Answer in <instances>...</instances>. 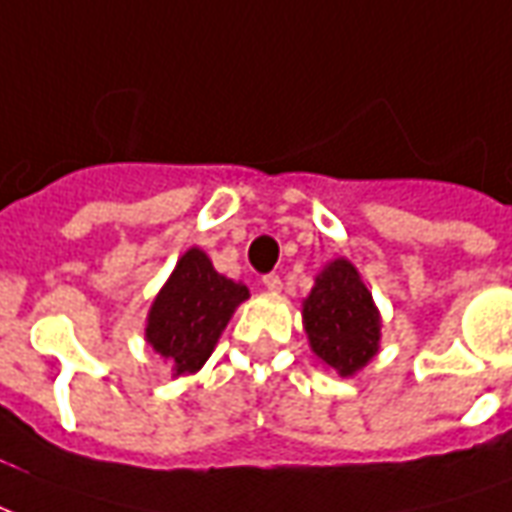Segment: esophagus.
I'll return each instance as SVG.
<instances>
[{"instance_id":"34e87169","label":"esophagus","mask_w":512,"mask_h":512,"mask_svg":"<svg viewBox=\"0 0 512 512\" xmlns=\"http://www.w3.org/2000/svg\"><path fill=\"white\" fill-rule=\"evenodd\" d=\"M263 285H266L271 293H279V290H282V277H279V274H266V277H263Z\"/></svg>"}]
</instances>
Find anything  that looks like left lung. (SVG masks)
Returning <instances> with one entry per match:
<instances>
[{
  "label": "left lung",
  "mask_w": 512,
  "mask_h": 512,
  "mask_svg": "<svg viewBox=\"0 0 512 512\" xmlns=\"http://www.w3.org/2000/svg\"><path fill=\"white\" fill-rule=\"evenodd\" d=\"M304 329L312 351L340 376H354L376 356L378 310L348 260H334L318 274L310 299L304 301Z\"/></svg>",
  "instance_id": "8db88e82"
}]
</instances>
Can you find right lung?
<instances>
[{"instance_id":"obj_1","label":"right lung","mask_w":512,"mask_h":512,"mask_svg":"<svg viewBox=\"0 0 512 512\" xmlns=\"http://www.w3.org/2000/svg\"><path fill=\"white\" fill-rule=\"evenodd\" d=\"M246 296V285L222 277L205 252L189 249L150 307L147 343L167 356L175 376L194 373L205 365L230 315Z\"/></svg>"}]
</instances>
